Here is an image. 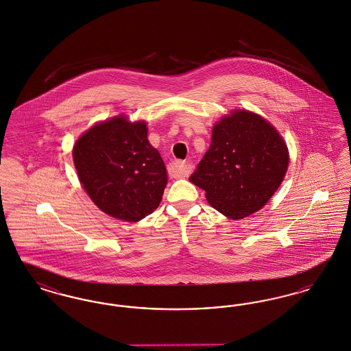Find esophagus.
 I'll use <instances>...</instances> for the list:
<instances>
[{
    "instance_id": "esophagus-1",
    "label": "esophagus",
    "mask_w": 351,
    "mask_h": 351,
    "mask_svg": "<svg viewBox=\"0 0 351 351\" xmlns=\"http://www.w3.org/2000/svg\"><path fill=\"white\" fill-rule=\"evenodd\" d=\"M168 171L176 178H185L189 175L191 167L182 160H175L168 166Z\"/></svg>"
}]
</instances>
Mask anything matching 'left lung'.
Listing matches in <instances>:
<instances>
[{
  "label": "left lung",
  "mask_w": 351,
  "mask_h": 351,
  "mask_svg": "<svg viewBox=\"0 0 351 351\" xmlns=\"http://www.w3.org/2000/svg\"><path fill=\"white\" fill-rule=\"evenodd\" d=\"M283 138L265 118L237 110L213 128L210 147L189 182L233 219L258 212L283 182L288 167Z\"/></svg>",
  "instance_id": "obj_1"
}]
</instances>
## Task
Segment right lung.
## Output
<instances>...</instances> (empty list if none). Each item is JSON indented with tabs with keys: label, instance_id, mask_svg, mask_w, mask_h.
I'll return each instance as SVG.
<instances>
[{
	"label": "right lung",
	"instance_id": "1",
	"mask_svg": "<svg viewBox=\"0 0 351 351\" xmlns=\"http://www.w3.org/2000/svg\"><path fill=\"white\" fill-rule=\"evenodd\" d=\"M73 162L92 201L129 222L151 215L167 185L165 162L149 143L145 122L116 117L95 125L73 146Z\"/></svg>",
	"mask_w": 351,
	"mask_h": 351
}]
</instances>
